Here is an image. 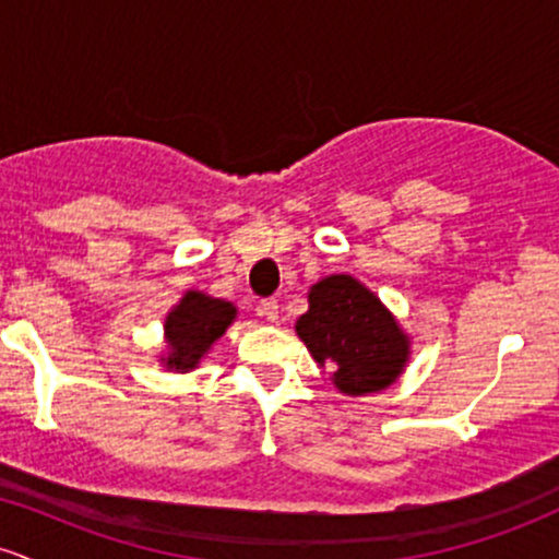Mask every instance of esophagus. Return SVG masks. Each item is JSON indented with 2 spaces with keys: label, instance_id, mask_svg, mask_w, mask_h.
<instances>
[{
  "label": "esophagus",
  "instance_id": "obj_1",
  "mask_svg": "<svg viewBox=\"0 0 559 559\" xmlns=\"http://www.w3.org/2000/svg\"><path fill=\"white\" fill-rule=\"evenodd\" d=\"M258 312H260L262 318H267V320H271V323H275V320H278V299H265V301H260Z\"/></svg>",
  "mask_w": 559,
  "mask_h": 559
}]
</instances>
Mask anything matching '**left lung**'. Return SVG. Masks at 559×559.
Wrapping results in <instances>:
<instances>
[{
    "mask_svg": "<svg viewBox=\"0 0 559 559\" xmlns=\"http://www.w3.org/2000/svg\"><path fill=\"white\" fill-rule=\"evenodd\" d=\"M307 305L294 329L333 386L346 396H368L396 383L409 362V336L362 281L325 275L310 286Z\"/></svg>",
    "mask_w": 559,
    "mask_h": 559,
    "instance_id": "left-lung-1",
    "label": "left lung"
}]
</instances>
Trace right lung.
Returning a JSON list of instances; mask_svg holds the SVG:
<instances>
[{"instance_id":"obj_1","label":"right lung","mask_w":559,"mask_h":559,"mask_svg":"<svg viewBox=\"0 0 559 559\" xmlns=\"http://www.w3.org/2000/svg\"><path fill=\"white\" fill-rule=\"evenodd\" d=\"M239 310L234 301L215 299L210 294L189 288L178 305L165 316V352L159 355V362L176 373H189L204 360L213 344L228 325L234 323Z\"/></svg>"}]
</instances>
